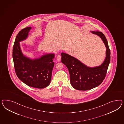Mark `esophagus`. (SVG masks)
Segmentation results:
<instances>
[{"mask_svg":"<svg viewBox=\"0 0 124 124\" xmlns=\"http://www.w3.org/2000/svg\"><path fill=\"white\" fill-rule=\"evenodd\" d=\"M56 59L58 61H60L61 60V56L60 54H57V55Z\"/></svg>","mask_w":124,"mask_h":124,"instance_id":"34e87169","label":"esophagus"}]
</instances>
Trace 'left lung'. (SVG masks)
I'll use <instances>...</instances> for the list:
<instances>
[{
	"mask_svg": "<svg viewBox=\"0 0 124 124\" xmlns=\"http://www.w3.org/2000/svg\"><path fill=\"white\" fill-rule=\"evenodd\" d=\"M32 29L28 27L19 32L15 38L13 49V58L16 75L29 86L39 89L47 87L51 80L54 63V54L49 53L32 59L24 56L20 48V42L26 39Z\"/></svg>",
	"mask_w": 124,
	"mask_h": 124,
	"instance_id": "obj_1",
	"label": "left lung"
}]
</instances>
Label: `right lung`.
<instances>
[{"mask_svg": "<svg viewBox=\"0 0 124 124\" xmlns=\"http://www.w3.org/2000/svg\"><path fill=\"white\" fill-rule=\"evenodd\" d=\"M101 39L105 44L106 57L100 66L90 67L74 57L61 53V62L67 67L72 86L79 90H90L100 85L105 78L110 60V52L104 34L99 31H91Z\"/></svg>", "mask_w": 124, "mask_h": 124, "instance_id": "obj_1", "label": "right lung"}]
</instances>
